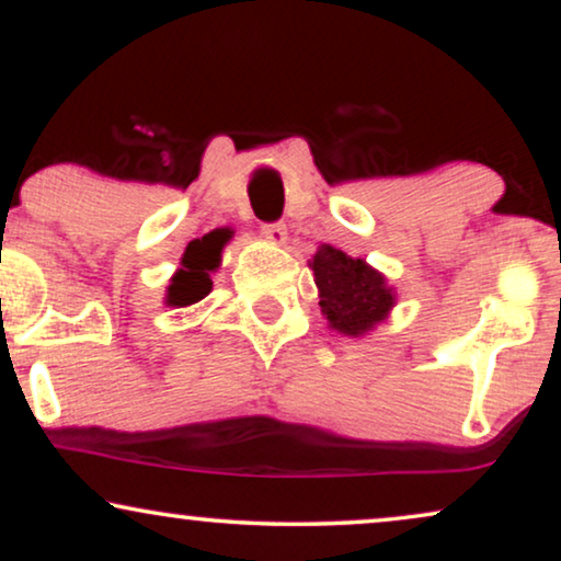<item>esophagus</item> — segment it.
<instances>
[{
    "label": "esophagus",
    "mask_w": 561,
    "mask_h": 561,
    "mask_svg": "<svg viewBox=\"0 0 561 561\" xmlns=\"http://www.w3.org/2000/svg\"><path fill=\"white\" fill-rule=\"evenodd\" d=\"M263 237L271 244H286V240H288V229H286V225H265L263 227Z\"/></svg>",
    "instance_id": "34e87169"
}]
</instances>
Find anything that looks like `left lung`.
Segmentation results:
<instances>
[{
  "label": "left lung",
  "mask_w": 561,
  "mask_h": 561,
  "mask_svg": "<svg viewBox=\"0 0 561 561\" xmlns=\"http://www.w3.org/2000/svg\"><path fill=\"white\" fill-rule=\"evenodd\" d=\"M309 267L327 327L344 336L370 334L398 304L396 288L388 286L386 275L367 260L352 257L332 244H321Z\"/></svg>",
  "instance_id": "left-lung-1"
}]
</instances>
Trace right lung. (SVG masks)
<instances>
[{"label":"right lung","instance_id":"add662e5","mask_svg":"<svg viewBox=\"0 0 561 561\" xmlns=\"http://www.w3.org/2000/svg\"><path fill=\"white\" fill-rule=\"evenodd\" d=\"M227 237L211 232L202 240L191 242L181 257V267L173 273L171 286L165 288V306L173 309H186L209 296L211 273L221 263V250H225Z\"/></svg>","mask_w":561,"mask_h":561}]
</instances>
